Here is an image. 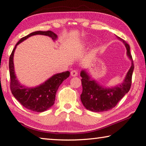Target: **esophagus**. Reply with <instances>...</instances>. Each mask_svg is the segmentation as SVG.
Masks as SVG:
<instances>
[{"label": "esophagus", "instance_id": "34e87169", "mask_svg": "<svg viewBox=\"0 0 146 146\" xmlns=\"http://www.w3.org/2000/svg\"><path fill=\"white\" fill-rule=\"evenodd\" d=\"M77 75H78V71L77 70L71 71V75L72 76V77H76V76H77Z\"/></svg>", "mask_w": 146, "mask_h": 146}]
</instances>
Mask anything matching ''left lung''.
<instances>
[{"label": "left lung", "mask_w": 146, "mask_h": 146, "mask_svg": "<svg viewBox=\"0 0 146 146\" xmlns=\"http://www.w3.org/2000/svg\"><path fill=\"white\" fill-rule=\"evenodd\" d=\"M117 38L125 46L127 55L131 61V66L123 82L114 87H105L93 79L85 69L80 71L82 85L80 100L84 107L92 112H101L112 109L131 88L132 75L135 66L130 52V47L119 37L117 36Z\"/></svg>", "instance_id": "8db88e82"}]
</instances>
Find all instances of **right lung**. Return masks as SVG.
I'll list each match as a JSON object with an SVG mask.
<instances>
[{
	"instance_id": "right-lung-1",
	"label": "right lung",
	"mask_w": 146,
	"mask_h": 146,
	"mask_svg": "<svg viewBox=\"0 0 146 146\" xmlns=\"http://www.w3.org/2000/svg\"><path fill=\"white\" fill-rule=\"evenodd\" d=\"M35 35H44L50 37L53 41L58 39L54 32L48 31H36L23 37L16 44L10 55L9 69L10 75V89L14 98L27 109L37 112H42L54 105L56 94L60 85L69 77L70 73L67 71L54 74L42 84L35 87H28L21 84L15 75L13 56L17 46L29 37Z\"/></svg>"
}]
</instances>
